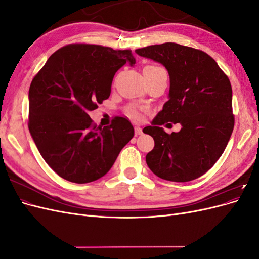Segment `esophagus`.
Masks as SVG:
<instances>
[{"instance_id":"obj_1","label":"esophagus","mask_w":259,"mask_h":259,"mask_svg":"<svg viewBox=\"0 0 259 259\" xmlns=\"http://www.w3.org/2000/svg\"><path fill=\"white\" fill-rule=\"evenodd\" d=\"M135 134H136V135H142V134H143V130L140 128L139 126H136V127H135Z\"/></svg>"}]
</instances>
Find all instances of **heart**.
Wrapping results in <instances>:
<instances>
[{
  "instance_id": "heart-1",
  "label": "heart",
  "mask_w": 259,
  "mask_h": 259,
  "mask_svg": "<svg viewBox=\"0 0 259 259\" xmlns=\"http://www.w3.org/2000/svg\"><path fill=\"white\" fill-rule=\"evenodd\" d=\"M159 72H165L164 70L161 68V67H158V66H153V65H150V66H146L143 70V73H150V74H155V73H159ZM130 114L132 116L134 117H137L138 116V111L136 110V109H130Z\"/></svg>"
}]
</instances>
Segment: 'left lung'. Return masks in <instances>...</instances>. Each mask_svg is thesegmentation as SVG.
<instances>
[{
  "instance_id": "1",
  "label": "left lung",
  "mask_w": 259,
  "mask_h": 259,
  "mask_svg": "<svg viewBox=\"0 0 259 259\" xmlns=\"http://www.w3.org/2000/svg\"><path fill=\"white\" fill-rule=\"evenodd\" d=\"M137 55L163 65L169 75L168 100L143 130L154 139L146 155L158 177L186 183L205 174L221 158L233 131L230 81L206 53L177 43L150 45ZM179 122L167 135L160 124Z\"/></svg>"
}]
</instances>
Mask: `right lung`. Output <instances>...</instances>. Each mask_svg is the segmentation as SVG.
<instances>
[{
	"label": "right lung",
	"instance_id": "add662e5",
	"mask_svg": "<svg viewBox=\"0 0 259 259\" xmlns=\"http://www.w3.org/2000/svg\"><path fill=\"white\" fill-rule=\"evenodd\" d=\"M132 51L71 44L55 52L31 82L29 131L50 167L66 180L88 184L105 176L134 127L122 116L110 126L92 124L90 111L108 99L115 72Z\"/></svg>",
	"mask_w": 259,
	"mask_h": 259
}]
</instances>
